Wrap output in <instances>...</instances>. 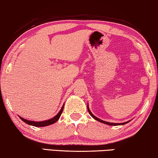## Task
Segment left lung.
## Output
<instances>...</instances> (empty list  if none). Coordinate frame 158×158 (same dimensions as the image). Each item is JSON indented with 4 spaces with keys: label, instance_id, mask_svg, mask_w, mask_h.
Returning a JSON list of instances; mask_svg holds the SVG:
<instances>
[{
    "label": "left lung",
    "instance_id": "1",
    "mask_svg": "<svg viewBox=\"0 0 158 158\" xmlns=\"http://www.w3.org/2000/svg\"><path fill=\"white\" fill-rule=\"evenodd\" d=\"M87 110H88V111H89V114H90V116L92 117H93V118H94L95 119V120H97V121H98V122H100V123H104V124H106V125H125V124H126V123H129L130 121H127V122H125V123H109V122H106V121H104V120H102V119H99V118H98L97 117H95V115L93 114H92V112L90 111V110H89V106H88V104H87Z\"/></svg>",
    "mask_w": 158,
    "mask_h": 158
}]
</instances>
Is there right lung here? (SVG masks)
<instances>
[{"instance_id":"right-lung-1","label":"right lung","mask_w":158,"mask_h":158,"mask_svg":"<svg viewBox=\"0 0 158 158\" xmlns=\"http://www.w3.org/2000/svg\"><path fill=\"white\" fill-rule=\"evenodd\" d=\"M63 107H64V105L61 108V109L60 110V111L57 114V115L55 116L53 118H51L49 119H47V120H44V121H40V122H36V121H31V120H28V119H26L23 118L22 117H19L22 120H23L24 123H27V125H32V126H35V127H44V126H47V125H50L52 124H54L55 123H56L60 117V115L62 112L63 111Z\"/></svg>"}]
</instances>
